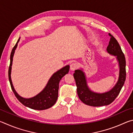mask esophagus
<instances>
[{"label": "esophagus", "mask_w": 133, "mask_h": 133, "mask_svg": "<svg viewBox=\"0 0 133 133\" xmlns=\"http://www.w3.org/2000/svg\"><path fill=\"white\" fill-rule=\"evenodd\" d=\"M77 68V64L76 63H73L70 65V70L71 71H75V70Z\"/></svg>", "instance_id": "esophagus-1"}]
</instances>
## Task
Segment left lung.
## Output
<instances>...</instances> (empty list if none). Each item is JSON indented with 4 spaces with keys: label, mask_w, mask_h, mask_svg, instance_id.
<instances>
[{
    "label": "left lung",
    "mask_w": 133,
    "mask_h": 133,
    "mask_svg": "<svg viewBox=\"0 0 133 133\" xmlns=\"http://www.w3.org/2000/svg\"><path fill=\"white\" fill-rule=\"evenodd\" d=\"M110 39L107 48V53L115 56L118 63V78L116 84L109 91L105 93H96L92 91L87 84L85 74L82 69L76 70L73 76L77 85V92L78 97L86 105L93 107L107 105L113 102L120 93L124 84L125 71V58L118 42L109 33Z\"/></svg>",
    "instance_id": "obj_1"
}]
</instances>
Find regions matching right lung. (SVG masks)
Here are the masks:
<instances>
[{"mask_svg": "<svg viewBox=\"0 0 133 133\" xmlns=\"http://www.w3.org/2000/svg\"><path fill=\"white\" fill-rule=\"evenodd\" d=\"M20 39L21 38L18 39L16 44H15L14 48L12 49L10 55V63L9 68V80L12 91L18 100L26 107L37 110H43L49 109L55 104L57 100L59 82L62 77H63L66 74L69 73L70 66L67 65L53 73V75L49 78L44 88L37 95L29 98L22 97L15 90L14 87H13L12 79H11V71H12L13 58Z\"/></svg>", "mask_w": 133, "mask_h": 133, "instance_id": "right-lung-1", "label": "right lung"}]
</instances>
